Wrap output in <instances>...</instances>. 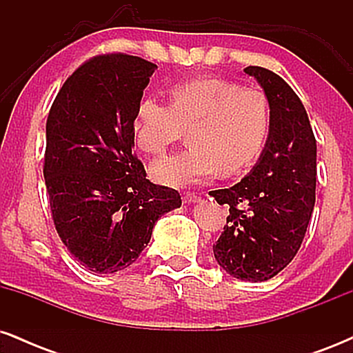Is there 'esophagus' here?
I'll list each match as a JSON object with an SVG mask.
<instances>
[{
    "mask_svg": "<svg viewBox=\"0 0 353 353\" xmlns=\"http://www.w3.org/2000/svg\"><path fill=\"white\" fill-rule=\"evenodd\" d=\"M201 201V196L196 192H188L184 194V202L185 204H192V202H199Z\"/></svg>",
    "mask_w": 353,
    "mask_h": 353,
    "instance_id": "obj_1",
    "label": "esophagus"
}]
</instances>
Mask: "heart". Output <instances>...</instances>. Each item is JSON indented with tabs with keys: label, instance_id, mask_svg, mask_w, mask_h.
Returning a JSON list of instances; mask_svg holds the SVG:
<instances>
[{
	"label": "heart",
	"instance_id": "1",
	"mask_svg": "<svg viewBox=\"0 0 353 353\" xmlns=\"http://www.w3.org/2000/svg\"><path fill=\"white\" fill-rule=\"evenodd\" d=\"M270 103L264 91L221 78H194L169 89V104L154 98L134 114L137 148L159 156L188 129L189 148L151 165L163 185L185 188L234 174L257 159L270 132Z\"/></svg>",
	"mask_w": 353,
	"mask_h": 353
}]
</instances>
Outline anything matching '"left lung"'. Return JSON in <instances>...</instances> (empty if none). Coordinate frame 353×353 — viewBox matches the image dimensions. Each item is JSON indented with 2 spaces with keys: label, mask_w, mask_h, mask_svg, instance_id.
I'll return each mask as SVG.
<instances>
[{
  "label": "left lung",
  "mask_w": 353,
  "mask_h": 353,
  "mask_svg": "<svg viewBox=\"0 0 353 353\" xmlns=\"http://www.w3.org/2000/svg\"><path fill=\"white\" fill-rule=\"evenodd\" d=\"M244 71L269 98L270 132L252 171L232 188L210 192L229 208L214 255L232 277L262 282L292 262L305 237L315 204L317 144L294 89L265 68Z\"/></svg>",
  "instance_id": "left-lung-1"
}]
</instances>
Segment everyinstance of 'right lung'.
<instances>
[{"mask_svg":"<svg viewBox=\"0 0 353 353\" xmlns=\"http://www.w3.org/2000/svg\"><path fill=\"white\" fill-rule=\"evenodd\" d=\"M156 64L98 54L64 81L46 121L44 182L68 250L91 272L129 267L157 219L181 208L176 189L145 179L134 152V114Z\"/></svg>","mask_w":353,"mask_h":353,"instance_id":"obj_1","label":"right lung"}]
</instances>
